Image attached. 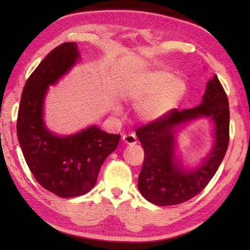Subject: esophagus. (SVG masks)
<instances>
[{"label": "esophagus", "instance_id": "1", "mask_svg": "<svg viewBox=\"0 0 250 250\" xmlns=\"http://www.w3.org/2000/svg\"><path fill=\"white\" fill-rule=\"evenodd\" d=\"M122 139H124V142L125 143V144H128V145L136 144V142H137V139H136V136L134 134L124 135V136H122Z\"/></svg>", "mask_w": 250, "mask_h": 250}]
</instances>
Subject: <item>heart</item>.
Returning a JSON list of instances; mask_svg holds the SVG:
<instances>
[{
	"mask_svg": "<svg viewBox=\"0 0 250 250\" xmlns=\"http://www.w3.org/2000/svg\"><path fill=\"white\" fill-rule=\"evenodd\" d=\"M187 92V84L182 78H174L166 71L147 72L130 91V98L140 103L137 113L143 120L161 118L176 106ZM116 110L120 111L119 108Z\"/></svg>",
	"mask_w": 250,
	"mask_h": 250,
	"instance_id": "obj_1",
	"label": "heart"
}]
</instances>
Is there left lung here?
<instances>
[{
  "mask_svg": "<svg viewBox=\"0 0 250 250\" xmlns=\"http://www.w3.org/2000/svg\"><path fill=\"white\" fill-rule=\"evenodd\" d=\"M199 116L215 122V146L208 160L194 171H187L173 160L174 128ZM229 101L217 75L207 83L202 103L195 107L169 110L161 118L137 128L135 133L145 152L139 176L143 196L159 206L177 205L194 198L218 169L229 145Z\"/></svg>",
  "mask_w": 250,
  "mask_h": 250,
  "instance_id": "left-lung-1",
  "label": "left lung"
}]
</instances>
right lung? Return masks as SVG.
Returning <instances> with one entry per match:
<instances>
[{
    "mask_svg": "<svg viewBox=\"0 0 250 250\" xmlns=\"http://www.w3.org/2000/svg\"><path fill=\"white\" fill-rule=\"evenodd\" d=\"M78 56L72 42L52 49L26 81L17 117L18 141L31 173L42 187L60 198L89 192L120 139L95 125L64 137L45 128L42 115L47 89L70 70Z\"/></svg>",
    "mask_w": 250,
    "mask_h": 250,
    "instance_id": "1",
    "label": "right lung"
}]
</instances>
